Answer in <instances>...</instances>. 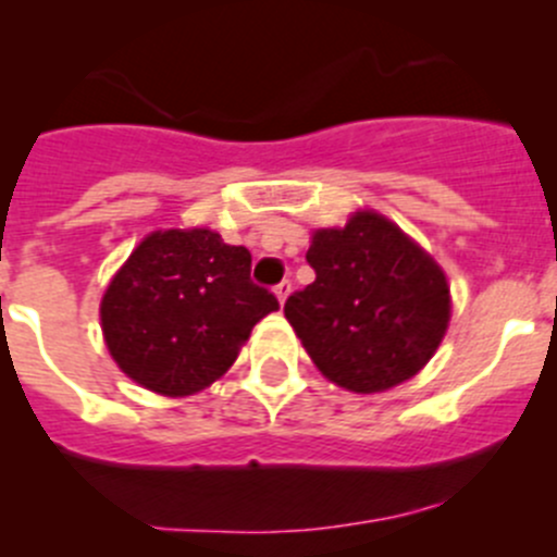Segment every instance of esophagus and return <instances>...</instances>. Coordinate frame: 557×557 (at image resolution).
Wrapping results in <instances>:
<instances>
[{
	"label": "esophagus",
	"mask_w": 557,
	"mask_h": 557,
	"mask_svg": "<svg viewBox=\"0 0 557 557\" xmlns=\"http://www.w3.org/2000/svg\"><path fill=\"white\" fill-rule=\"evenodd\" d=\"M274 296H277V299H280V305H285V299H288V296H290V280H283V283H280L277 288H274Z\"/></svg>",
	"instance_id": "1"
}]
</instances>
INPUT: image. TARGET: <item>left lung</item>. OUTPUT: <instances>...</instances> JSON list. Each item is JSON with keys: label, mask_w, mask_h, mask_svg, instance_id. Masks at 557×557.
I'll list each match as a JSON object with an SVG mask.
<instances>
[{"label": "left lung", "mask_w": 557, "mask_h": 557, "mask_svg": "<svg viewBox=\"0 0 557 557\" xmlns=\"http://www.w3.org/2000/svg\"><path fill=\"white\" fill-rule=\"evenodd\" d=\"M307 261L314 283L288 296L285 318L331 383L383 393L431 361L450 323V288L396 223L356 212L345 228H318Z\"/></svg>", "instance_id": "1"}]
</instances>
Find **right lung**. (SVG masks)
<instances>
[{"label":"right lung","instance_id":"add662e5","mask_svg":"<svg viewBox=\"0 0 557 557\" xmlns=\"http://www.w3.org/2000/svg\"><path fill=\"white\" fill-rule=\"evenodd\" d=\"M250 252L210 228L143 239L102 296V331L123 374L161 396H190L228 372L277 299L250 280Z\"/></svg>","mask_w":557,"mask_h":557}]
</instances>
